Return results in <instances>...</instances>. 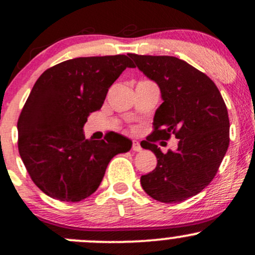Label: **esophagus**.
Listing matches in <instances>:
<instances>
[{"instance_id":"34e87169","label":"esophagus","mask_w":255,"mask_h":255,"mask_svg":"<svg viewBox=\"0 0 255 255\" xmlns=\"http://www.w3.org/2000/svg\"><path fill=\"white\" fill-rule=\"evenodd\" d=\"M131 150H133L134 152H140L142 150L141 146H140L139 141H133V145H131Z\"/></svg>"}]
</instances>
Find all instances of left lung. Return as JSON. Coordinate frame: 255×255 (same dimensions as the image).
Returning a JSON list of instances; mask_svg holds the SVG:
<instances>
[{
	"label": "left lung",
	"mask_w": 255,
	"mask_h": 255,
	"mask_svg": "<svg viewBox=\"0 0 255 255\" xmlns=\"http://www.w3.org/2000/svg\"><path fill=\"white\" fill-rule=\"evenodd\" d=\"M154 83L163 103L144 148L156 154L157 166L140 178L142 189L162 203H181L213 180L229 146V118L215 83L186 61L174 56L128 54ZM179 139L178 150L163 154L155 142Z\"/></svg>",
	"instance_id": "left-lung-1"
}]
</instances>
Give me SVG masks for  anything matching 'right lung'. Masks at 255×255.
Returning a JSON list of instances; mask_svg holds the SVG:
<instances>
[{"mask_svg":"<svg viewBox=\"0 0 255 255\" xmlns=\"http://www.w3.org/2000/svg\"><path fill=\"white\" fill-rule=\"evenodd\" d=\"M128 67L134 64L126 55L78 57L38 78L17 120V147L32 181L50 198L77 203L90 197L111 158L130 150L131 141L121 134L93 140L83 130Z\"/></svg>","mask_w":255,"mask_h":255,"instance_id":"right-lung-1","label":"right lung"}]
</instances>
